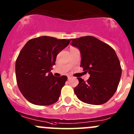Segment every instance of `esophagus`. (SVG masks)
<instances>
[{
    "label": "esophagus",
    "instance_id": "obj_1",
    "mask_svg": "<svg viewBox=\"0 0 134 134\" xmlns=\"http://www.w3.org/2000/svg\"><path fill=\"white\" fill-rule=\"evenodd\" d=\"M71 76H68V79H71Z\"/></svg>",
    "mask_w": 134,
    "mask_h": 134
}]
</instances>
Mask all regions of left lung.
I'll use <instances>...</instances> for the list:
<instances>
[{"label": "left lung", "mask_w": 134, "mask_h": 134, "mask_svg": "<svg viewBox=\"0 0 134 134\" xmlns=\"http://www.w3.org/2000/svg\"><path fill=\"white\" fill-rule=\"evenodd\" d=\"M71 46L77 48L81 56V66L90 74L85 82L77 77L74 88L77 98L93 105L107 103L117 90L122 70L116 53L111 46L92 36L71 38Z\"/></svg>", "instance_id": "obj_1"}]
</instances>
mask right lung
<instances>
[{
	"mask_svg": "<svg viewBox=\"0 0 134 134\" xmlns=\"http://www.w3.org/2000/svg\"><path fill=\"white\" fill-rule=\"evenodd\" d=\"M70 43L69 39L48 36L32 38L20 51L15 63L16 82L30 103L46 106L56 103L68 77L52 72L57 54Z\"/></svg>",
	"mask_w": 134,
	"mask_h": 134,
	"instance_id": "right-lung-1",
	"label": "right lung"
}]
</instances>
